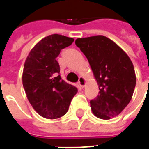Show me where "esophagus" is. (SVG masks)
Segmentation results:
<instances>
[{"mask_svg": "<svg viewBox=\"0 0 149 149\" xmlns=\"http://www.w3.org/2000/svg\"><path fill=\"white\" fill-rule=\"evenodd\" d=\"M78 84L80 86V87H82V88H84V87H85V85H86V80H85V79L84 77H79V81H78Z\"/></svg>", "mask_w": 149, "mask_h": 149, "instance_id": "1", "label": "esophagus"}]
</instances>
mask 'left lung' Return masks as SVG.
<instances>
[{
	"label": "left lung",
	"instance_id": "8db88e82",
	"mask_svg": "<svg viewBox=\"0 0 149 149\" xmlns=\"http://www.w3.org/2000/svg\"><path fill=\"white\" fill-rule=\"evenodd\" d=\"M75 44L84 54L100 91L90 104L95 116L109 120L120 114L131 100L136 85L133 63L117 44L98 35L78 38Z\"/></svg>",
	"mask_w": 149,
	"mask_h": 149
}]
</instances>
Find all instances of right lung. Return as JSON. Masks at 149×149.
<instances>
[{
  "label": "right lung",
  "mask_w": 149,
  "mask_h": 149,
  "mask_svg": "<svg viewBox=\"0 0 149 149\" xmlns=\"http://www.w3.org/2000/svg\"><path fill=\"white\" fill-rule=\"evenodd\" d=\"M74 39L52 34L37 43L25 62L22 84L35 111L47 119H58L69 109L78 90L62 79L56 58Z\"/></svg>",
  "instance_id": "add662e5"
}]
</instances>
